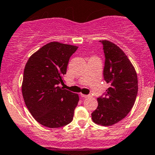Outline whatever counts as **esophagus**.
Returning <instances> with one entry per match:
<instances>
[{
  "mask_svg": "<svg viewBox=\"0 0 155 155\" xmlns=\"http://www.w3.org/2000/svg\"><path fill=\"white\" fill-rule=\"evenodd\" d=\"M81 97L83 98H87V97H90V95H84V94H81Z\"/></svg>",
  "mask_w": 155,
  "mask_h": 155,
  "instance_id": "obj_1",
  "label": "esophagus"
}]
</instances>
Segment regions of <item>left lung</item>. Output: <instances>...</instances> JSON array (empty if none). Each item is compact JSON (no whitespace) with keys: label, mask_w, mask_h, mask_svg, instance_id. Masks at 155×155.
<instances>
[{"label":"left lung","mask_w":155,"mask_h":155,"mask_svg":"<svg viewBox=\"0 0 155 155\" xmlns=\"http://www.w3.org/2000/svg\"><path fill=\"white\" fill-rule=\"evenodd\" d=\"M100 42L105 56L104 79L110 87L97 98L98 107L92 113V119L97 124L110 126L131 110L138 90L137 76L121 48L107 40Z\"/></svg>","instance_id":"8db88e82"}]
</instances>
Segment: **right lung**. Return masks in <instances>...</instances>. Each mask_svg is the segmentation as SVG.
I'll use <instances>...</instances> for the list:
<instances>
[{
  "label": "right lung",
  "instance_id": "obj_1",
  "mask_svg": "<svg viewBox=\"0 0 155 155\" xmlns=\"http://www.w3.org/2000/svg\"><path fill=\"white\" fill-rule=\"evenodd\" d=\"M78 47L52 41L29 58L25 67L22 95L36 121L49 128L72 122L79 96L58 84L64 83L67 65Z\"/></svg>",
  "mask_w": 155,
  "mask_h": 155
}]
</instances>
